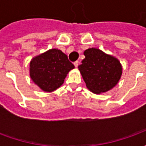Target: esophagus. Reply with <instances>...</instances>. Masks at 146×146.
<instances>
[{
	"mask_svg": "<svg viewBox=\"0 0 146 146\" xmlns=\"http://www.w3.org/2000/svg\"><path fill=\"white\" fill-rule=\"evenodd\" d=\"M74 66H75V67H77L78 66V64H79V62L78 61H76V62H74Z\"/></svg>",
	"mask_w": 146,
	"mask_h": 146,
	"instance_id": "esophagus-1",
	"label": "esophagus"
}]
</instances>
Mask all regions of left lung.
I'll return each mask as SVG.
<instances>
[{
	"mask_svg": "<svg viewBox=\"0 0 146 146\" xmlns=\"http://www.w3.org/2000/svg\"><path fill=\"white\" fill-rule=\"evenodd\" d=\"M84 59L78 68L87 88L95 94H101L112 89L119 82L122 74L119 61L98 48L84 51Z\"/></svg>",
	"mask_w": 146,
	"mask_h": 146,
	"instance_id": "obj_1",
	"label": "left lung"
}]
</instances>
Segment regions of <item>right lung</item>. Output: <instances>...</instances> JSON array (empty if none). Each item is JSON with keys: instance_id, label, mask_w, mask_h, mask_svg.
Returning a JSON list of instances; mask_svg holds the SVG:
<instances>
[{"instance_id": "right-lung-1", "label": "right lung", "mask_w": 146, "mask_h": 146, "mask_svg": "<svg viewBox=\"0 0 146 146\" xmlns=\"http://www.w3.org/2000/svg\"><path fill=\"white\" fill-rule=\"evenodd\" d=\"M73 68L66 54L54 48L33 58L30 64V75L41 90L51 92L63 84L68 73Z\"/></svg>"}]
</instances>
